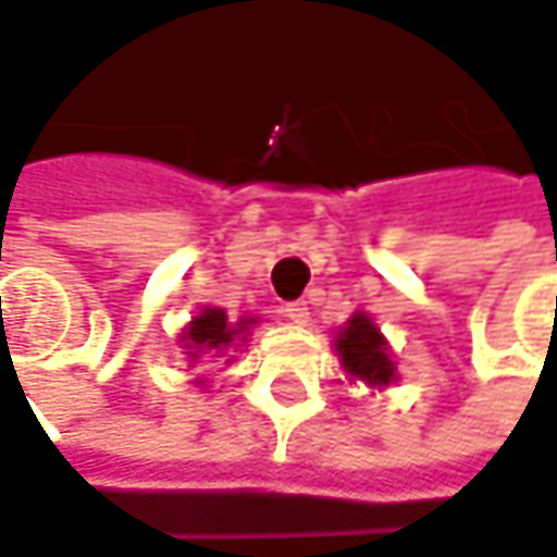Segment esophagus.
I'll return each mask as SVG.
<instances>
[{
    "instance_id": "obj_1",
    "label": "esophagus",
    "mask_w": 557,
    "mask_h": 557,
    "mask_svg": "<svg viewBox=\"0 0 557 557\" xmlns=\"http://www.w3.org/2000/svg\"><path fill=\"white\" fill-rule=\"evenodd\" d=\"M282 313H285L292 323H307V320H310V307H307L304 300H292V304H285V307H282Z\"/></svg>"
}]
</instances>
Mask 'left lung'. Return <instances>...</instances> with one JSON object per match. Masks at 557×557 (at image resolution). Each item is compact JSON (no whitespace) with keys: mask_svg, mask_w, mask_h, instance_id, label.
<instances>
[{"mask_svg":"<svg viewBox=\"0 0 557 557\" xmlns=\"http://www.w3.org/2000/svg\"><path fill=\"white\" fill-rule=\"evenodd\" d=\"M342 368L355 380H368L371 386H386L393 380V361L386 355V342L380 330L364 317L355 313L336 338Z\"/></svg>","mask_w":557,"mask_h":557,"instance_id":"1","label":"left lung"}]
</instances>
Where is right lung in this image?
<instances>
[{
	"mask_svg": "<svg viewBox=\"0 0 557 557\" xmlns=\"http://www.w3.org/2000/svg\"><path fill=\"white\" fill-rule=\"evenodd\" d=\"M253 320H240V323H231L227 320V313L219 310V307H209V310H202L189 326H186V348H193L189 355L193 358H199V355H212V351H224L234 336L240 333V330H247Z\"/></svg>",
	"mask_w": 557,
	"mask_h": 557,
	"instance_id": "add662e5",
	"label": "right lung"
}]
</instances>
